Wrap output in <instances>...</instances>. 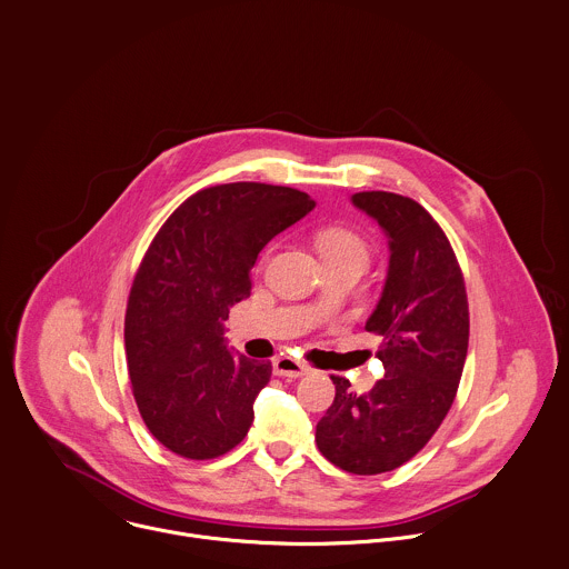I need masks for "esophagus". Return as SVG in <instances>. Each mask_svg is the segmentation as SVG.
Wrapping results in <instances>:
<instances>
[{
    "mask_svg": "<svg viewBox=\"0 0 569 569\" xmlns=\"http://www.w3.org/2000/svg\"><path fill=\"white\" fill-rule=\"evenodd\" d=\"M272 370H274V375H279V377H288V380H297V377L306 375L308 368H306L301 361H297L295 357L281 355V357H277V359L272 361Z\"/></svg>",
    "mask_w": 569,
    "mask_h": 569,
    "instance_id": "1",
    "label": "esophagus"
}]
</instances>
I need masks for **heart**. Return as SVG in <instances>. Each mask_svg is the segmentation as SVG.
Here are the masks:
<instances>
[{
    "label": "heart",
    "mask_w": 569,
    "mask_h": 569,
    "mask_svg": "<svg viewBox=\"0 0 569 569\" xmlns=\"http://www.w3.org/2000/svg\"><path fill=\"white\" fill-rule=\"evenodd\" d=\"M317 250L323 261H357L366 263L368 248L366 243L350 230L328 228L317 237Z\"/></svg>",
    "instance_id": "1"
}]
</instances>
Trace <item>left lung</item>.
I'll use <instances>...</instances> for the list:
<instances>
[{
  "instance_id": "left-lung-1",
  "label": "left lung",
  "mask_w": 569,
  "mask_h": 569,
  "mask_svg": "<svg viewBox=\"0 0 569 569\" xmlns=\"http://www.w3.org/2000/svg\"><path fill=\"white\" fill-rule=\"evenodd\" d=\"M350 203L389 239V270L366 330L382 337L375 357L385 377L352 393L332 377L335 400L315 442L335 467L372 476L411 460L449 413L469 346V306L456 254L413 199L359 192Z\"/></svg>"
}]
</instances>
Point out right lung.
I'll return each mask as SVG.
<instances>
[{
  "mask_svg": "<svg viewBox=\"0 0 569 569\" xmlns=\"http://www.w3.org/2000/svg\"><path fill=\"white\" fill-rule=\"evenodd\" d=\"M299 189L230 182L189 197L151 241L124 317L127 368L151 436L189 460L250 431L272 363L228 346L230 308L250 295L259 252L312 212Z\"/></svg>",
  "mask_w": 569,
  "mask_h": 569,
  "instance_id": "obj_1",
  "label": "right lung"
}]
</instances>
